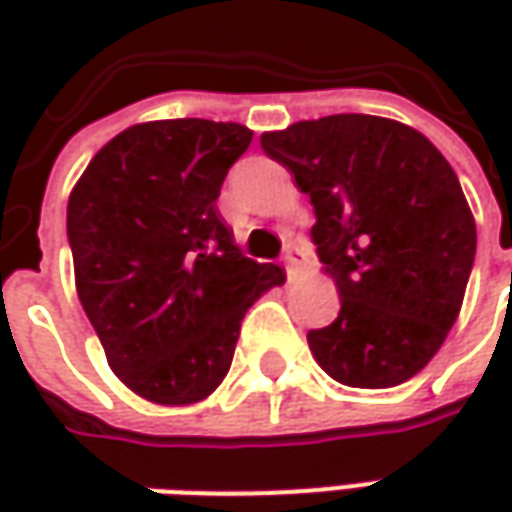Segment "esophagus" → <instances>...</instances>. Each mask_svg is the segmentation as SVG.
<instances>
[{
    "instance_id": "34e87169",
    "label": "esophagus",
    "mask_w": 512,
    "mask_h": 512,
    "mask_svg": "<svg viewBox=\"0 0 512 512\" xmlns=\"http://www.w3.org/2000/svg\"><path fill=\"white\" fill-rule=\"evenodd\" d=\"M282 259H285L287 273H296L299 265L305 262V247L302 245H287L285 253H282Z\"/></svg>"
}]
</instances>
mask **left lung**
<instances>
[{"instance_id":"obj_1","label":"left lung","mask_w":512,"mask_h":512,"mask_svg":"<svg viewBox=\"0 0 512 512\" xmlns=\"http://www.w3.org/2000/svg\"><path fill=\"white\" fill-rule=\"evenodd\" d=\"M310 196L316 253L342 310L307 333L327 376L396 387L436 356L462 310L476 222L450 162L402 122L339 113L262 133Z\"/></svg>"}]
</instances>
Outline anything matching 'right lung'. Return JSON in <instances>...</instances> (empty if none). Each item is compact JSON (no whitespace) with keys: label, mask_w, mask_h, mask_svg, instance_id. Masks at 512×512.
Here are the masks:
<instances>
[{"label":"right lung","mask_w":512,"mask_h":512,"mask_svg":"<svg viewBox=\"0 0 512 512\" xmlns=\"http://www.w3.org/2000/svg\"><path fill=\"white\" fill-rule=\"evenodd\" d=\"M236 122L165 119L122 130L68 202L79 302L110 370L156 404H193L230 370L247 307L282 285L233 245L216 199L250 148Z\"/></svg>","instance_id":"right-lung-1"}]
</instances>
